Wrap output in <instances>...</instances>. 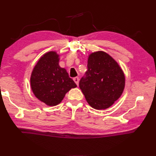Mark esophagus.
I'll list each match as a JSON object with an SVG mask.
<instances>
[{
	"label": "esophagus",
	"instance_id": "1",
	"mask_svg": "<svg viewBox=\"0 0 156 156\" xmlns=\"http://www.w3.org/2000/svg\"><path fill=\"white\" fill-rule=\"evenodd\" d=\"M73 80H74V81L75 82V83L76 84V85L78 86V84H79V78L78 77H75L73 78Z\"/></svg>",
	"mask_w": 156,
	"mask_h": 156
}]
</instances>
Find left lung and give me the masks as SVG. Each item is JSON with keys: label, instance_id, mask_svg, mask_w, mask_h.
I'll return each instance as SVG.
<instances>
[{"label": "left lung", "instance_id": "left-lung-1", "mask_svg": "<svg viewBox=\"0 0 156 156\" xmlns=\"http://www.w3.org/2000/svg\"><path fill=\"white\" fill-rule=\"evenodd\" d=\"M87 66L86 76L79 82L86 100L97 110L109 108L123 92V71L115 59L102 51L91 53Z\"/></svg>", "mask_w": 156, "mask_h": 156}]
</instances>
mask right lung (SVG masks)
<instances>
[{"mask_svg":"<svg viewBox=\"0 0 156 156\" xmlns=\"http://www.w3.org/2000/svg\"><path fill=\"white\" fill-rule=\"evenodd\" d=\"M59 62L57 51L45 53L35 64L30 78L31 90L36 98L50 107L60 103L69 90L77 87Z\"/></svg>","mask_w":156,"mask_h":156,"instance_id":"right-lung-1","label":"right lung"}]
</instances>
